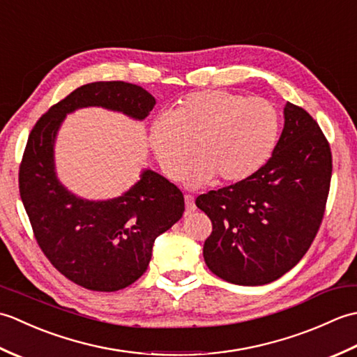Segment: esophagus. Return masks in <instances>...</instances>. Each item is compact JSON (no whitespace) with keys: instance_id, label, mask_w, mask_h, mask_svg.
Masks as SVG:
<instances>
[{"instance_id":"1","label":"esophagus","mask_w":357,"mask_h":357,"mask_svg":"<svg viewBox=\"0 0 357 357\" xmlns=\"http://www.w3.org/2000/svg\"><path fill=\"white\" fill-rule=\"evenodd\" d=\"M185 210H187V213H192V211L196 210L195 198L192 195H185Z\"/></svg>"}]
</instances>
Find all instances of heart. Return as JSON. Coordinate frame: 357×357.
<instances>
[{"instance_id":"1","label":"heart","mask_w":357,"mask_h":357,"mask_svg":"<svg viewBox=\"0 0 357 357\" xmlns=\"http://www.w3.org/2000/svg\"><path fill=\"white\" fill-rule=\"evenodd\" d=\"M280 132V115L264 98H247L227 90L193 92L179 100L170 113L155 118L150 142L162 172L179 179L193 151L184 181L198 188L215 176L239 183L268 161Z\"/></svg>"}]
</instances>
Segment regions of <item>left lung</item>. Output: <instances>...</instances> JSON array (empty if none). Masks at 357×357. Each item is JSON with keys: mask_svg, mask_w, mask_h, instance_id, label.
I'll use <instances>...</instances> for the list:
<instances>
[{"mask_svg": "<svg viewBox=\"0 0 357 357\" xmlns=\"http://www.w3.org/2000/svg\"><path fill=\"white\" fill-rule=\"evenodd\" d=\"M267 164L239 183L198 196L213 231L204 261L236 285H264L298 264L322 222L331 181L328 141L308 113L287 102Z\"/></svg>", "mask_w": 357, "mask_h": 357, "instance_id": "8db88e82", "label": "left lung"}]
</instances>
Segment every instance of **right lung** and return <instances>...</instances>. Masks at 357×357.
<instances>
[{
	"instance_id": "add662e5",
	"label": "right lung",
	"mask_w": 357,
	"mask_h": 357,
	"mask_svg": "<svg viewBox=\"0 0 357 357\" xmlns=\"http://www.w3.org/2000/svg\"><path fill=\"white\" fill-rule=\"evenodd\" d=\"M155 98L124 81L81 86L52 105L29 135L20 165V195L38 245L61 275L93 291H116L147 270L153 242L184 213V196L161 174L146 169L118 198L89 201L61 184L55 141L64 118L102 107L142 121Z\"/></svg>"
}]
</instances>
